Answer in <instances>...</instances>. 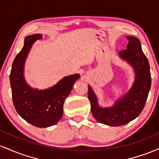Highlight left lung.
Masks as SVG:
<instances>
[{"label":"left lung","mask_w":159,"mask_h":159,"mask_svg":"<svg viewBox=\"0 0 159 159\" xmlns=\"http://www.w3.org/2000/svg\"><path fill=\"white\" fill-rule=\"evenodd\" d=\"M126 49L119 52L121 59L125 61L134 71V80L131 89L113 106L102 107L97 95L89 85L88 98L92 115L98 122L109 126H120L136 119L145 106L151 88V74L149 61L143 52L140 42L137 37H126Z\"/></svg>","instance_id":"8db88e82"}]
</instances>
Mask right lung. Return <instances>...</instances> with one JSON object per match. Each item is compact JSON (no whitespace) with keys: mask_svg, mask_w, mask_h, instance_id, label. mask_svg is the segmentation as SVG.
I'll return each mask as SVG.
<instances>
[{"mask_svg":"<svg viewBox=\"0 0 159 159\" xmlns=\"http://www.w3.org/2000/svg\"><path fill=\"white\" fill-rule=\"evenodd\" d=\"M42 37L40 34H35L25 38L24 46L12 63L10 80L13 104L19 115L32 125L47 128L61 119L66 98L80 76L76 74L65 76L44 90L34 89L27 83L25 63L33 44Z\"/></svg>","mask_w":159,"mask_h":159,"instance_id":"add662e5","label":"right lung"}]
</instances>
